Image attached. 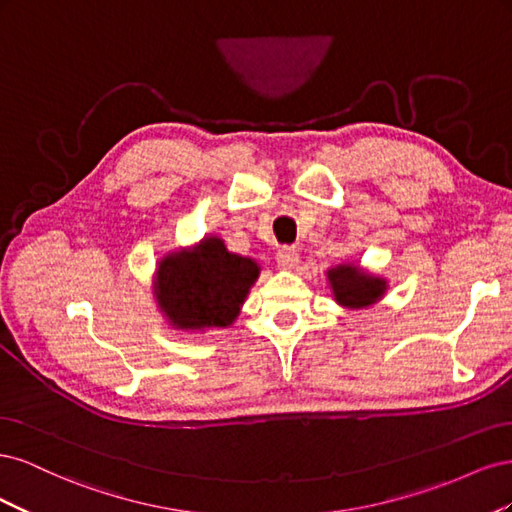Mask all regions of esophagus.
<instances>
[{"instance_id":"obj_1","label":"esophagus","mask_w":512,"mask_h":512,"mask_svg":"<svg viewBox=\"0 0 512 512\" xmlns=\"http://www.w3.org/2000/svg\"><path fill=\"white\" fill-rule=\"evenodd\" d=\"M275 260H277V267H280V269L292 271V269H297V265H299V254H297V250H292V247H282V250L277 252Z\"/></svg>"}]
</instances>
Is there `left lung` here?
I'll return each instance as SVG.
<instances>
[{"instance_id":"obj_1","label":"left lung","mask_w":512,"mask_h":512,"mask_svg":"<svg viewBox=\"0 0 512 512\" xmlns=\"http://www.w3.org/2000/svg\"><path fill=\"white\" fill-rule=\"evenodd\" d=\"M327 282L333 290L335 303L346 309L371 307L389 290L384 277L369 273L359 265H337L329 269Z\"/></svg>"}]
</instances>
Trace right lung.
Segmentation results:
<instances>
[{
  "label": "right lung",
  "mask_w": 512,
  "mask_h": 512,
  "mask_svg": "<svg viewBox=\"0 0 512 512\" xmlns=\"http://www.w3.org/2000/svg\"><path fill=\"white\" fill-rule=\"evenodd\" d=\"M258 275L254 258L228 252L220 237H205L190 250L160 258L153 294L177 331L226 329L237 320Z\"/></svg>",
  "instance_id": "1"
}]
</instances>
